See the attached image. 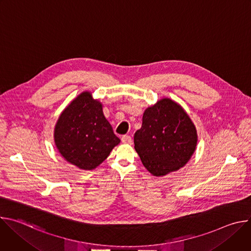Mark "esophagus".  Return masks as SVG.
I'll return each instance as SVG.
<instances>
[{"instance_id":"1","label":"esophagus","mask_w":251,"mask_h":251,"mask_svg":"<svg viewBox=\"0 0 251 251\" xmlns=\"http://www.w3.org/2000/svg\"><path fill=\"white\" fill-rule=\"evenodd\" d=\"M121 141L123 143H125V144H131V143H132V138L129 135H123L122 138H121Z\"/></svg>"}]
</instances>
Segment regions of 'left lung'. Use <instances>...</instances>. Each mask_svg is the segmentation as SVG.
I'll return each mask as SVG.
<instances>
[{"label":"left lung","instance_id":"1","mask_svg":"<svg viewBox=\"0 0 251 251\" xmlns=\"http://www.w3.org/2000/svg\"><path fill=\"white\" fill-rule=\"evenodd\" d=\"M142 127L134 135L142 164L161 176L184 167L194 154L198 135L182 107L164 98L143 114Z\"/></svg>","mask_w":251,"mask_h":251}]
</instances>
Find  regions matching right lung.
I'll use <instances>...</instances> for the list:
<instances>
[{"label":"right lung","instance_id":"right-lung-1","mask_svg":"<svg viewBox=\"0 0 251 251\" xmlns=\"http://www.w3.org/2000/svg\"><path fill=\"white\" fill-rule=\"evenodd\" d=\"M54 141L61 156L82 170H92L109 156L120 139L103 115L102 105L83 92L59 116Z\"/></svg>","mask_w":251,"mask_h":251}]
</instances>
